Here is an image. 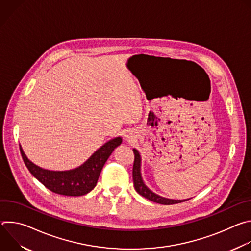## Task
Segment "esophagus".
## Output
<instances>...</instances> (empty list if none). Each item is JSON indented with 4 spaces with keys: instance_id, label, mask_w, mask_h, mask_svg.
Wrapping results in <instances>:
<instances>
[{
    "instance_id": "1",
    "label": "esophagus",
    "mask_w": 251,
    "mask_h": 251,
    "mask_svg": "<svg viewBox=\"0 0 251 251\" xmlns=\"http://www.w3.org/2000/svg\"><path fill=\"white\" fill-rule=\"evenodd\" d=\"M125 137H126V139H127V140H128V139H129V140H130V138H131V136H130V134H126V135H125Z\"/></svg>"
}]
</instances>
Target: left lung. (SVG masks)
Segmentation results:
<instances>
[{
    "mask_svg": "<svg viewBox=\"0 0 251 251\" xmlns=\"http://www.w3.org/2000/svg\"><path fill=\"white\" fill-rule=\"evenodd\" d=\"M133 152L135 154V161L133 165V181H134V187L135 190L138 194H140L142 197L146 198L149 201H152L157 203L161 204H174V203H178L182 201H186L190 199L187 200H172V199H167L164 197H161L154 192H152L144 183L142 178V174H141V156L138 150L133 149Z\"/></svg>",
    "mask_w": 251,
    "mask_h": 251,
    "instance_id": "obj_1",
    "label": "left lung"
}]
</instances>
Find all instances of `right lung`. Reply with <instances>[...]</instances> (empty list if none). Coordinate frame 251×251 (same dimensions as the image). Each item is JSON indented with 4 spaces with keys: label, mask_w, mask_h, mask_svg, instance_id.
<instances>
[{
    "label": "right lung",
    "mask_w": 251,
    "mask_h": 251,
    "mask_svg": "<svg viewBox=\"0 0 251 251\" xmlns=\"http://www.w3.org/2000/svg\"><path fill=\"white\" fill-rule=\"evenodd\" d=\"M121 143V137L109 140L97 149L82 165L67 171H50L41 168L27 159L21 145L20 151L30 174L46 188L58 195L78 197L86 195L94 189L105 162Z\"/></svg>",
    "instance_id": "obj_1"
}]
</instances>
